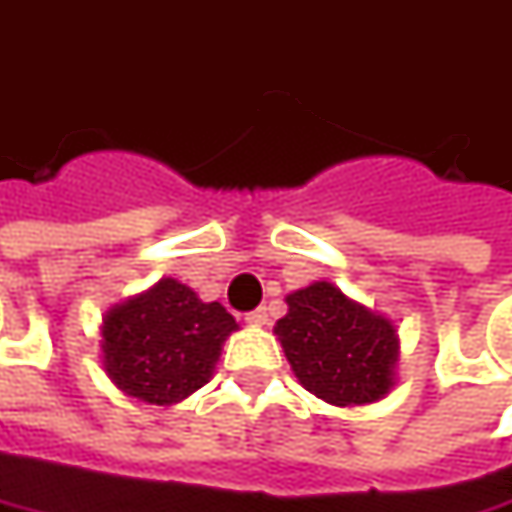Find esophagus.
I'll use <instances>...</instances> for the list:
<instances>
[{
  "label": "esophagus",
  "mask_w": 512,
  "mask_h": 512,
  "mask_svg": "<svg viewBox=\"0 0 512 512\" xmlns=\"http://www.w3.org/2000/svg\"><path fill=\"white\" fill-rule=\"evenodd\" d=\"M246 321L255 323V326H263V323L269 321V312H266V306H257L252 312H246Z\"/></svg>",
  "instance_id": "esophagus-1"
}]
</instances>
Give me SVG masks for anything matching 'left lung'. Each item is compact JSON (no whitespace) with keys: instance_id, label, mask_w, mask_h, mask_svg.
I'll list each match as a JSON object with an SVG mask.
<instances>
[{"instance_id":"8db88e82","label":"left lung","mask_w":512,"mask_h":512,"mask_svg":"<svg viewBox=\"0 0 512 512\" xmlns=\"http://www.w3.org/2000/svg\"><path fill=\"white\" fill-rule=\"evenodd\" d=\"M286 303L275 332L303 387L335 407L387 395L398 361V335L387 318L326 280L292 292Z\"/></svg>"}]
</instances>
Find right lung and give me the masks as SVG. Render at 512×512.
I'll use <instances>...</instances> for the list:
<instances>
[{"label":"right lung","instance_id":"1","mask_svg":"<svg viewBox=\"0 0 512 512\" xmlns=\"http://www.w3.org/2000/svg\"><path fill=\"white\" fill-rule=\"evenodd\" d=\"M102 326L108 378L125 395L168 407L212 378L220 344L237 329L220 303H203L180 280L114 306Z\"/></svg>","mask_w":512,"mask_h":512}]
</instances>
